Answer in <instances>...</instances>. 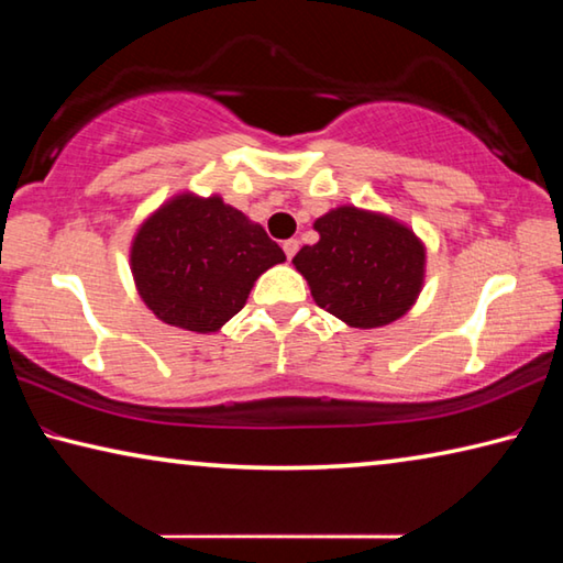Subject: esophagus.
<instances>
[{
  "label": "esophagus",
  "mask_w": 563,
  "mask_h": 563,
  "mask_svg": "<svg viewBox=\"0 0 563 563\" xmlns=\"http://www.w3.org/2000/svg\"><path fill=\"white\" fill-rule=\"evenodd\" d=\"M298 245H300V243L295 241V238H290V241H285V243H283V251H285V255H288V258H292V255L298 253Z\"/></svg>",
  "instance_id": "1"
}]
</instances>
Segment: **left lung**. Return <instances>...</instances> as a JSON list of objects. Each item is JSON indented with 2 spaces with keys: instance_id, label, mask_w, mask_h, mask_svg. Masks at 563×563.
<instances>
[{
  "instance_id": "obj_1",
  "label": "left lung",
  "mask_w": 563,
  "mask_h": 563,
  "mask_svg": "<svg viewBox=\"0 0 563 563\" xmlns=\"http://www.w3.org/2000/svg\"><path fill=\"white\" fill-rule=\"evenodd\" d=\"M320 241L292 263L322 310L350 328H383L412 308L424 283V245L395 218L340 206L316 221Z\"/></svg>"
}]
</instances>
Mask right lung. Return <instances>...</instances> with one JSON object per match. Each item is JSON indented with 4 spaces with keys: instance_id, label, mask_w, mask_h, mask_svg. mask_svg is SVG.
<instances>
[{
    "instance_id": "right-lung-1",
    "label": "right lung",
    "mask_w": 563,
    "mask_h": 563,
    "mask_svg": "<svg viewBox=\"0 0 563 563\" xmlns=\"http://www.w3.org/2000/svg\"><path fill=\"white\" fill-rule=\"evenodd\" d=\"M283 261V247L263 225L221 196L170 198L131 243V273L148 310L190 332L221 330L241 312L253 283Z\"/></svg>"
}]
</instances>
